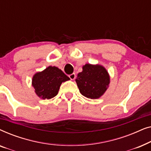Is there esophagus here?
Returning <instances> with one entry per match:
<instances>
[{
    "instance_id": "esophagus-1",
    "label": "esophagus",
    "mask_w": 151,
    "mask_h": 151,
    "mask_svg": "<svg viewBox=\"0 0 151 151\" xmlns=\"http://www.w3.org/2000/svg\"><path fill=\"white\" fill-rule=\"evenodd\" d=\"M69 78H70V79H71V80H75V79H76V74L73 73L70 74V75L69 76Z\"/></svg>"
}]
</instances>
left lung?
I'll return each instance as SVG.
<instances>
[{
	"label": "left lung",
	"instance_id": "8db88e82",
	"mask_svg": "<svg viewBox=\"0 0 151 151\" xmlns=\"http://www.w3.org/2000/svg\"><path fill=\"white\" fill-rule=\"evenodd\" d=\"M76 82L82 96L98 99L109 88L110 76L102 65L86 64L82 67V71L78 74Z\"/></svg>",
	"mask_w": 151,
	"mask_h": 151
}]
</instances>
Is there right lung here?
I'll use <instances>...</instances> for the list:
<instances>
[{
  "label": "right lung",
  "mask_w": 151,
  "mask_h": 151,
  "mask_svg": "<svg viewBox=\"0 0 151 151\" xmlns=\"http://www.w3.org/2000/svg\"><path fill=\"white\" fill-rule=\"evenodd\" d=\"M69 80L59 68L49 66L42 71L34 74L32 84L39 98L49 100L58 94L61 84Z\"/></svg>",
  "instance_id": "1"
}]
</instances>
